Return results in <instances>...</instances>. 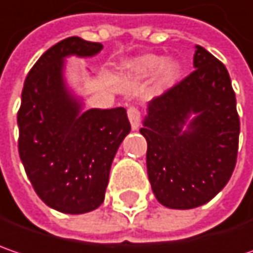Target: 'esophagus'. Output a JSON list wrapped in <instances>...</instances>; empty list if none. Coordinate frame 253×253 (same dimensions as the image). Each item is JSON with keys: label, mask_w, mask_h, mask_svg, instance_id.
<instances>
[{"label": "esophagus", "mask_w": 253, "mask_h": 253, "mask_svg": "<svg viewBox=\"0 0 253 253\" xmlns=\"http://www.w3.org/2000/svg\"><path fill=\"white\" fill-rule=\"evenodd\" d=\"M127 116H128V120H130V125L133 130H137L140 126V110L137 107H130L127 110Z\"/></svg>", "instance_id": "esophagus-1"}]
</instances>
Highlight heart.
<instances>
[{
	"instance_id": "1",
	"label": "heart",
	"mask_w": 253,
	"mask_h": 253,
	"mask_svg": "<svg viewBox=\"0 0 253 253\" xmlns=\"http://www.w3.org/2000/svg\"><path fill=\"white\" fill-rule=\"evenodd\" d=\"M127 74L146 79L159 71V82L162 85H169L176 80V77L180 73V64L174 60L165 61V57L157 54H144L140 57H136L130 61H127L123 66Z\"/></svg>"
}]
</instances>
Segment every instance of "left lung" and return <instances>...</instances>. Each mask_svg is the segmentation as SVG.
<instances>
[{
  "instance_id": "8db88e82",
  "label": "left lung",
  "mask_w": 253,
  "mask_h": 253,
  "mask_svg": "<svg viewBox=\"0 0 253 253\" xmlns=\"http://www.w3.org/2000/svg\"><path fill=\"white\" fill-rule=\"evenodd\" d=\"M196 68L147 104L140 133L156 199L170 209L205 205L226 186L236 165L239 116L226 67L196 45Z\"/></svg>"
}]
</instances>
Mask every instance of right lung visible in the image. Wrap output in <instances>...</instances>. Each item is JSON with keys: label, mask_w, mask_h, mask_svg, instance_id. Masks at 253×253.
<instances>
[{"label": "right lung", "mask_w": 253, "mask_h": 253, "mask_svg": "<svg viewBox=\"0 0 253 253\" xmlns=\"http://www.w3.org/2000/svg\"><path fill=\"white\" fill-rule=\"evenodd\" d=\"M101 48L80 37L48 48L25 79L17 116L18 152L36 193L70 215L103 203L113 159L131 128L126 109L83 112V103L66 85L64 60L93 57Z\"/></svg>", "instance_id": "obj_1"}]
</instances>
